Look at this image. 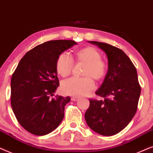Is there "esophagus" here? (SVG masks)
I'll return each instance as SVG.
<instances>
[{"label": "esophagus", "instance_id": "esophagus-1", "mask_svg": "<svg viewBox=\"0 0 153 153\" xmlns=\"http://www.w3.org/2000/svg\"><path fill=\"white\" fill-rule=\"evenodd\" d=\"M78 97H71V101H78Z\"/></svg>", "mask_w": 153, "mask_h": 153}]
</instances>
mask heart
Here are the masks:
<instances>
[{"mask_svg":"<svg viewBox=\"0 0 153 153\" xmlns=\"http://www.w3.org/2000/svg\"><path fill=\"white\" fill-rule=\"evenodd\" d=\"M73 62L85 64L81 78H71L62 84V90L68 95L84 96L94 88V80L100 82L106 75L108 66L101 59V54L93 47H85L75 51L74 54L68 55L61 53L56 61V71L62 78L71 75L73 67Z\"/></svg>","mask_w":153,"mask_h":153,"instance_id":"obj_1","label":"heart"}]
</instances>
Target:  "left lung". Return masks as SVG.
<instances>
[{
	"label": "left lung",
	"mask_w": 153,
	"mask_h": 153,
	"mask_svg": "<svg viewBox=\"0 0 153 153\" xmlns=\"http://www.w3.org/2000/svg\"><path fill=\"white\" fill-rule=\"evenodd\" d=\"M89 42L105 52L108 69L102 85L96 91L103 99H89L85 118L93 131L103 136H113L127 127L137 111L140 94L137 72L120 49L105 42Z\"/></svg>",
	"instance_id": "left-lung-1"
}]
</instances>
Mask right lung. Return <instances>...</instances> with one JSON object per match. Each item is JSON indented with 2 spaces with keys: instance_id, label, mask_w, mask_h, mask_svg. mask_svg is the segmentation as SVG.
<instances>
[{
  "instance_id": "obj_1",
  "label": "right lung",
  "mask_w": 153,
  "mask_h": 153,
  "mask_svg": "<svg viewBox=\"0 0 153 153\" xmlns=\"http://www.w3.org/2000/svg\"><path fill=\"white\" fill-rule=\"evenodd\" d=\"M77 44L74 40H50L28 51L11 78V105L26 131L46 135L62 123L69 97H52L59 85L56 61L61 53Z\"/></svg>"
}]
</instances>
